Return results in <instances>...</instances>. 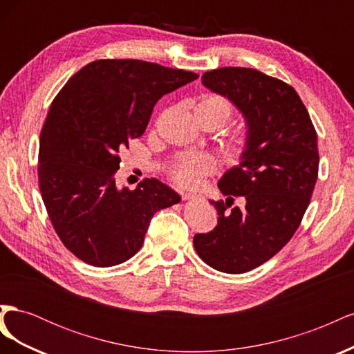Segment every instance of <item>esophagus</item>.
<instances>
[{
    "label": "esophagus",
    "instance_id": "1",
    "mask_svg": "<svg viewBox=\"0 0 354 354\" xmlns=\"http://www.w3.org/2000/svg\"><path fill=\"white\" fill-rule=\"evenodd\" d=\"M183 199L187 201V202H194V201L201 199V195H196V194H183Z\"/></svg>",
    "mask_w": 354,
    "mask_h": 354
}]
</instances>
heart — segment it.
I'll list each match as a JSON object with an SVG mask.
<instances>
[{
	"mask_svg": "<svg viewBox=\"0 0 354 354\" xmlns=\"http://www.w3.org/2000/svg\"><path fill=\"white\" fill-rule=\"evenodd\" d=\"M196 109L207 111L216 116L220 125L226 122L230 115L232 108L226 99L220 97L216 94H207L199 100ZM195 109V111H196ZM246 146H248V138L245 134H234L227 142V152L230 156H241ZM217 162L211 155L207 153H183L177 156V159L171 165V176L177 181L180 186L185 187H198L202 185L203 178L211 174L216 169Z\"/></svg>",
	"mask_w": 354,
	"mask_h": 354,
	"instance_id": "b5f03b06",
	"label": "heart"
}]
</instances>
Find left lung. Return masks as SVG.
I'll use <instances>...</instances> for the list:
<instances>
[{"mask_svg": "<svg viewBox=\"0 0 354 354\" xmlns=\"http://www.w3.org/2000/svg\"><path fill=\"white\" fill-rule=\"evenodd\" d=\"M201 80L242 113L248 146L218 181L223 195L245 198V208L209 201L218 224L195 234L194 245L212 269L245 273L279 252L301 223L317 180V136L299 95L281 80L230 66Z\"/></svg>", "mask_w": 354, "mask_h": 354, "instance_id": "left-lung-1", "label": "left lung"}]
</instances>
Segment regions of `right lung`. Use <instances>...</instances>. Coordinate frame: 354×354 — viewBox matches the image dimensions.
Returning a JSON list of instances; mask_svg holds the SVG:
<instances>
[{
  "label": "right lung",
  "instance_id": "add662e5",
  "mask_svg": "<svg viewBox=\"0 0 354 354\" xmlns=\"http://www.w3.org/2000/svg\"><path fill=\"white\" fill-rule=\"evenodd\" d=\"M196 78L143 60H95L53 100L39 138V190L60 241L84 263L111 267L131 259L155 212L181 201L156 178L120 189L115 174L156 102Z\"/></svg>",
  "mask_w": 354,
  "mask_h": 354
}]
</instances>
